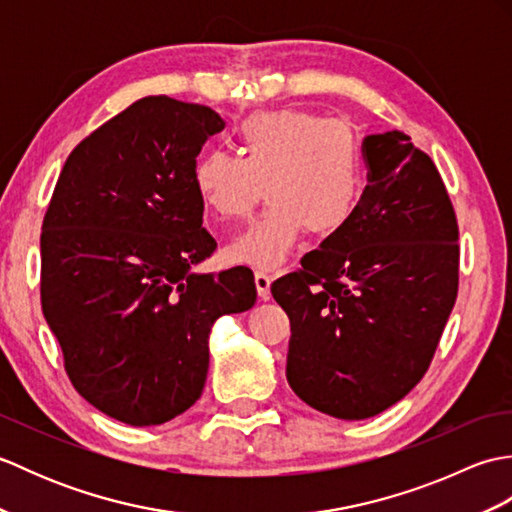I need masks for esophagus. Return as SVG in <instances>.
I'll use <instances>...</instances> for the list:
<instances>
[{
	"label": "esophagus",
	"mask_w": 512,
	"mask_h": 512,
	"mask_svg": "<svg viewBox=\"0 0 512 512\" xmlns=\"http://www.w3.org/2000/svg\"><path fill=\"white\" fill-rule=\"evenodd\" d=\"M270 284H273V277L268 273H262V270H257L255 273V286H257V295L262 301L270 299Z\"/></svg>",
	"instance_id": "obj_1"
}]
</instances>
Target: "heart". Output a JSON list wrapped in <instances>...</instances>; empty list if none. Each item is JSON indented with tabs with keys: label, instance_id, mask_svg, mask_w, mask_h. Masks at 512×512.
<instances>
[{
	"label": "heart",
	"instance_id": "heart-1",
	"mask_svg": "<svg viewBox=\"0 0 512 512\" xmlns=\"http://www.w3.org/2000/svg\"><path fill=\"white\" fill-rule=\"evenodd\" d=\"M237 154L204 151L193 165V187L217 220H242L266 187L268 209L224 250L231 264L273 270L303 233H341L361 206L363 145L341 118L306 110L253 114L237 127Z\"/></svg>",
	"mask_w": 512,
	"mask_h": 512
}]
</instances>
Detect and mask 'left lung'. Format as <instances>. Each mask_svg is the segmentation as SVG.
Listing matches in <instances>:
<instances>
[{"mask_svg": "<svg viewBox=\"0 0 512 512\" xmlns=\"http://www.w3.org/2000/svg\"><path fill=\"white\" fill-rule=\"evenodd\" d=\"M354 220L270 292L290 319L286 378L343 420L396 405L427 374L460 279L458 217L433 160L402 132L363 140Z\"/></svg>", "mask_w": 512, "mask_h": 512, "instance_id": "8db88e82", "label": "left lung"}]
</instances>
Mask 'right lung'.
<instances>
[{"mask_svg":"<svg viewBox=\"0 0 512 512\" xmlns=\"http://www.w3.org/2000/svg\"><path fill=\"white\" fill-rule=\"evenodd\" d=\"M224 121L211 107L145 96L65 160L41 226V310L74 389L134 427L202 396L209 334L253 308L250 268L193 275L217 248L193 165Z\"/></svg>","mask_w":512,"mask_h":512,"instance_id":"right-lung-1","label":"right lung"}]
</instances>
